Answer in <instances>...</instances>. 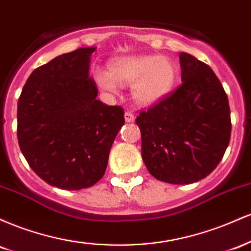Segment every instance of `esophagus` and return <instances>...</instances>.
<instances>
[{"label":"esophagus","mask_w":251,"mask_h":251,"mask_svg":"<svg viewBox=\"0 0 251 251\" xmlns=\"http://www.w3.org/2000/svg\"><path fill=\"white\" fill-rule=\"evenodd\" d=\"M124 117H125L126 123H133V122H134V119H135L134 116H133V114L131 113V112H126L125 116H124Z\"/></svg>","instance_id":"1"}]
</instances>
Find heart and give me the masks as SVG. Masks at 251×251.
Instances as JSON below:
<instances>
[{
	"label": "heart",
	"instance_id": "heart-1",
	"mask_svg": "<svg viewBox=\"0 0 251 251\" xmlns=\"http://www.w3.org/2000/svg\"><path fill=\"white\" fill-rule=\"evenodd\" d=\"M94 79L111 93H116L119 83H131L134 101L142 106H153L165 99L174 88L177 66L166 56H122L111 61L108 71H94Z\"/></svg>",
	"mask_w": 251,
	"mask_h": 251
}]
</instances>
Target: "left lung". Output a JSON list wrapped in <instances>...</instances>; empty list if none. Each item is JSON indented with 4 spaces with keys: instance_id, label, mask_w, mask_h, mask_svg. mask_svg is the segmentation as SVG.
<instances>
[{
    "instance_id": "left-lung-1",
    "label": "left lung",
    "mask_w": 251,
    "mask_h": 251,
    "mask_svg": "<svg viewBox=\"0 0 251 251\" xmlns=\"http://www.w3.org/2000/svg\"><path fill=\"white\" fill-rule=\"evenodd\" d=\"M181 85L135 123L142 133V157L155 179L191 184L220 164L231 134L226 91L206 63L179 54Z\"/></svg>"
}]
</instances>
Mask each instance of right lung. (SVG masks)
Instances as JSON below:
<instances>
[{"mask_svg": "<svg viewBox=\"0 0 251 251\" xmlns=\"http://www.w3.org/2000/svg\"><path fill=\"white\" fill-rule=\"evenodd\" d=\"M94 50L79 48L37 67L17 102L22 154L41 179L59 189H86L101 179L125 124L123 107L97 99L88 73Z\"/></svg>", "mask_w": 251, "mask_h": 251, "instance_id": "1", "label": "right lung"}]
</instances>
